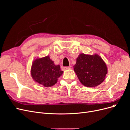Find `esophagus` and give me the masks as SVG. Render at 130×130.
<instances>
[{
  "mask_svg": "<svg viewBox=\"0 0 130 130\" xmlns=\"http://www.w3.org/2000/svg\"><path fill=\"white\" fill-rule=\"evenodd\" d=\"M71 68V67L70 66H69V67H63V69L64 70H68V69H69Z\"/></svg>",
  "mask_w": 130,
  "mask_h": 130,
  "instance_id": "esophagus-1",
  "label": "esophagus"
}]
</instances>
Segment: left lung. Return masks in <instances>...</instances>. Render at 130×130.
<instances>
[{"label": "left lung", "mask_w": 130, "mask_h": 130, "mask_svg": "<svg viewBox=\"0 0 130 130\" xmlns=\"http://www.w3.org/2000/svg\"><path fill=\"white\" fill-rule=\"evenodd\" d=\"M74 70L81 83L88 87L100 85L107 74L106 63L97 54H80L74 66Z\"/></svg>", "instance_id": "obj_1"}]
</instances>
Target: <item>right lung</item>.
<instances>
[{"mask_svg":"<svg viewBox=\"0 0 130 130\" xmlns=\"http://www.w3.org/2000/svg\"><path fill=\"white\" fill-rule=\"evenodd\" d=\"M63 73L60 65L54 64L49 56L36 58L31 68V76L34 81L45 87H52L56 84Z\"/></svg>","mask_w":130,"mask_h":130,"instance_id":"right-lung-1","label":"right lung"}]
</instances>
